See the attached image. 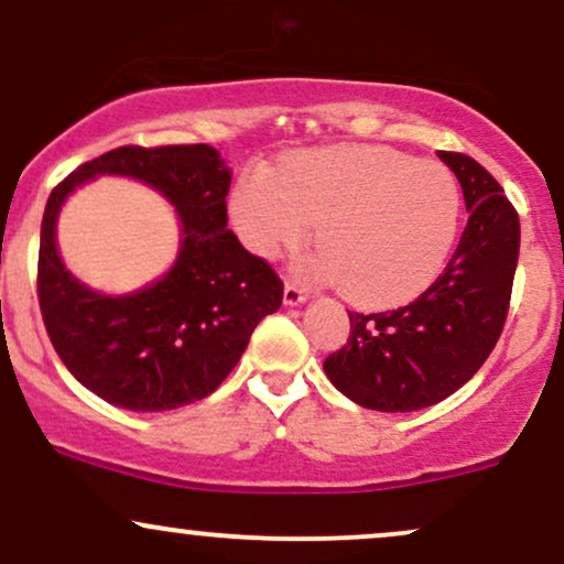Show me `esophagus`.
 <instances>
[{
	"mask_svg": "<svg viewBox=\"0 0 564 564\" xmlns=\"http://www.w3.org/2000/svg\"><path fill=\"white\" fill-rule=\"evenodd\" d=\"M306 301H308L306 290H301V288H297V284H293V282L284 284V295H282L284 306L295 308V306H303V303H306Z\"/></svg>",
	"mask_w": 564,
	"mask_h": 564,
	"instance_id": "34e87169",
	"label": "esophagus"
}]
</instances>
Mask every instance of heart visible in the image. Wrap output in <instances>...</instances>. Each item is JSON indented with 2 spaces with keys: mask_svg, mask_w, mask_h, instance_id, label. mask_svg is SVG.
<instances>
[{
  "mask_svg": "<svg viewBox=\"0 0 564 564\" xmlns=\"http://www.w3.org/2000/svg\"><path fill=\"white\" fill-rule=\"evenodd\" d=\"M459 184L446 165L380 144L301 150L253 169L231 192V221L261 258L295 250L316 224L311 271L354 303L393 308L425 293L459 229Z\"/></svg>",
  "mask_w": 564,
  "mask_h": 564,
  "instance_id": "heart-1",
  "label": "heart"
}]
</instances>
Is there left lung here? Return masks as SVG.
Listing matches in <instances>:
<instances>
[{
    "label": "left lung",
    "instance_id": "left-lung-1",
    "mask_svg": "<svg viewBox=\"0 0 564 564\" xmlns=\"http://www.w3.org/2000/svg\"><path fill=\"white\" fill-rule=\"evenodd\" d=\"M459 178L469 221L443 274L409 306L350 314V337L324 375L375 412H416L456 393L482 367L505 327L520 256V218L473 158L438 152Z\"/></svg>",
    "mask_w": 564,
    "mask_h": 564
}]
</instances>
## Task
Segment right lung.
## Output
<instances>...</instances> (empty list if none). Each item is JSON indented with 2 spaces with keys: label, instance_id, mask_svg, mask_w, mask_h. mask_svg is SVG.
Returning a JSON list of instances; mask_svg holds the SVG:
<instances>
[{
  "label": "right lung",
  "instance_id": "add662e5",
  "mask_svg": "<svg viewBox=\"0 0 564 564\" xmlns=\"http://www.w3.org/2000/svg\"><path fill=\"white\" fill-rule=\"evenodd\" d=\"M97 175H129L180 216L172 269L134 294L110 296L73 278L56 250L64 200ZM231 169L210 144L118 148L52 189L39 242V306L52 346L86 390L131 412H169L221 386L282 282L227 229Z\"/></svg>",
  "mask_w": 564,
  "mask_h": 564
}]
</instances>
